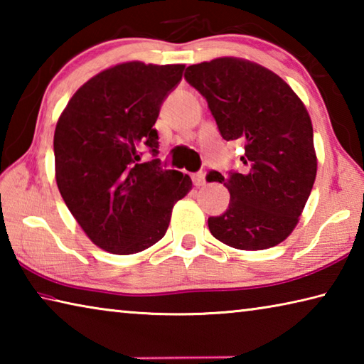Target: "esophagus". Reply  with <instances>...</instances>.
<instances>
[{"mask_svg":"<svg viewBox=\"0 0 364 364\" xmlns=\"http://www.w3.org/2000/svg\"><path fill=\"white\" fill-rule=\"evenodd\" d=\"M193 183H194V186H204V184H205V173H202V171L193 173Z\"/></svg>","mask_w":364,"mask_h":364,"instance_id":"esophagus-1","label":"esophagus"}]
</instances>
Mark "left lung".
Here are the masks:
<instances>
[{
	"instance_id": "8db88e82",
	"label": "left lung",
	"mask_w": 364,
	"mask_h": 364,
	"mask_svg": "<svg viewBox=\"0 0 364 364\" xmlns=\"http://www.w3.org/2000/svg\"><path fill=\"white\" fill-rule=\"evenodd\" d=\"M184 78L207 100L223 139L245 143L244 173H208L231 196L228 210L208 218V230L239 250L274 247L297 226L316 178L305 104L279 75L241 58L189 65Z\"/></svg>"
}]
</instances>
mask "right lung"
<instances>
[{
	"instance_id": "right-lung-1",
	"label": "right lung",
	"mask_w": 364,
	"mask_h": 364,
	"mask_svg": "<svg viewBox=\"0 0 364 364\" xmlns=\"http://www.w3.org/2000/svg\"><path fill=\"white\" fill-rule=\"evenodd\" d=\"M184 65L139 60L117 64L80 86L54 132L56 183L65 205L93 244L130 255L165 236L171 210L193 181L162 170L154 130L160 106L180 83Z\"/></svg>"
}]
</instances>
